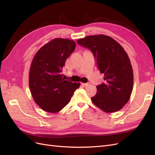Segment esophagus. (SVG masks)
Returning a JSON list of instances; mask_svg holds the SVG:
<instances>
[{"label": "esophagus", "mask_w": 155, "mask_h": 155, "mask_svg": "<svg viewBox=\"0 0 155 155\" xmlns=\"http://www.w3.org/2000/svg\"><path fill=\"white\" fill-rule=\"evenodd\" d=\"M81 85H83V86H88V85H90V83H82Z\"/></svg>", "instance_id": "34e87169"}]
</instances>
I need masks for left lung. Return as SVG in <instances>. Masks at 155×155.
Instances as JSON below:
<instances>
[{"label":"left lung","instance_id":"1","mask_svg":"<svg viewBox=\"0 0 155 155\" xmlns=\"http://www.w3.org/2000/svg\"><path fill=\"white\" fill-rule=\"evenodd\" d=\"M77 43L91 50L105 83L97 86L93 104L105 112L118 111L128 102L133 88V72L126 51L118 42L105 35H91Z\"/></svg>","mask_w":155,"mask_h":155}]
</instances>
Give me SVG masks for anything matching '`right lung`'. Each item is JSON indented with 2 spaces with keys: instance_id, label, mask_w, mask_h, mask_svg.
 Listing matches in <instances>:
<instances>
[{
  "instance_id": "add662e5",
  "label": "right lung",
  "mask_w": 155,
  "mask_h": 155,
  "mask_svg": "<svg viewBox=\"0 0 155 155\" xmlns=\"http://www.w3.org/2000/svg\"><path fill=\"white\" fill-rule=\"evenodd\" d=\"M76 48V43L56 38L41 47L31 64L29 86L36 104L46 112L55 113L71 100L79 83L64 80L62 74L65 61Z\"/></svg>"
}]
</instances>
